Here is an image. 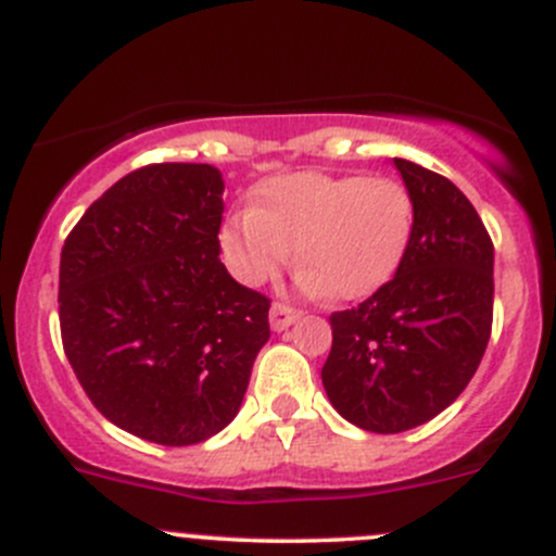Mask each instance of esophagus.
Returning <instances> with one entry per match:
<instances>
[{
    "mask_svg": "<svg viewBox=\"0 0 556 556\" xmlns=\"http://www.w3.org/2000/svg\"><path fill=\"white\" fill-rule=\"evenodd\" d=\"M295 319H299V312L288 304H279V301L268 312V323H271V330H277V333L279 330H288Z\"/></svg>",
    "mask_w": 556,
    "mask_h": 556,
    "instance_id": "esophagus-1",
    "label": "esophagus"
}]
</instances>
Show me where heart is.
I'll return each mask as SVG.
<instances>
[{
  "label": "heart",
  "instance_id": "b5f03b06",
  "mask_svg": "<svg viewBox=\"0 0 556 556\" xmlns=\"http://www.w3.org/2000/svg\"><path fill=\"white\" fill-rule=\"evenodd\" d=\"M412 231L414 201L397 179L295 172L263 182L255 206L223 223L220 255L257 288L288 266L295 244L306 290L357 301L395 277Z\"/></svg>",
  "mask_w": 556,
  "mask_h": 556
}]
</instances>
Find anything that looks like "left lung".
I'll return each instance as SVG.
<instances>
[{"label":"left lung","mask_w":556,"mask_h":556,"mask_svg":"<svg viewBox=\"0 0 556 556\" xmlns=\"http://www.w3.org/2000/svg\"><path fill=\"white\" fill-rule=\"evenodd\" d=\"M414 231L395 277L355 309L330 314L323 366L330 403L371 433H403L457 401L484 357L495 299V247L463 190L395 159Z\"/></svg>","instance_id":"8db88e82"}]
</instances>
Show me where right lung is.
<instances>
[{"instance_id":"right-lung-1","label":"right lung","mask_w":556,"mask_h":556,"mask_svg":"<svg viewBox=\"0 0 556 556\" xmlns=\"http://www.w3.org/2000/svg\"><path fill=\"white\" fill-rule=\"evenodd\" d=\"M223 174L150 164L93 201L61 250V341L93 406L126 433L190 446L244 401L271 301L220 263Z\"/></svg>"}]
</instances>
